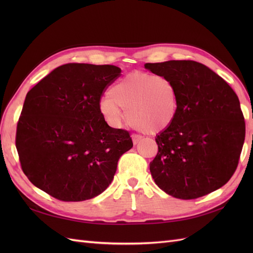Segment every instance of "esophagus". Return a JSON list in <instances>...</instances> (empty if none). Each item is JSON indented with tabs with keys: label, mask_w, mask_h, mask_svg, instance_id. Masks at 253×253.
I'll use <instances>...</instances> for the list:
<instances>
[{
	"label": "esophagus",
	"mask_w": 253,
	"mask_h": 253,
	"mask_svg": "<svg viewBox=\"0 0 253 253\" xmlns=\"http://www.w3.org/2000/svg\"><path fill=\"white\" fill-rule=\"evenodd\" d=\"M132 139H133V143H134V144H137V143H138V142L142 139V137H141L140 135L133 134V135H132Z\"/></svg>",
	"instance_id": "esophagus-1"
}]
</instances>
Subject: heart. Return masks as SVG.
Returning a JSON list of instances; mask_svg holds the SVG:
<instances>
[{
  "label": "heart",
  "instance_id": "obj_1",
  "mask_svg": "<svg viewBox=\"0 0 253 253\" xmlns=\"http://www.w3.org/2000/svg\"><path fill=\"white\" fill-rule=\"evenodd\" d=\"M100 111L113 126H119L128 111L129 120L137 129L163 132L177 115V88L165 76L134 72L110 89V95L100 102Z\"/></svg>",
  "mask_w": 253,
  "mask_h": 253
}]
</instances>
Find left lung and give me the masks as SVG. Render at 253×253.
<instances>
[{"label": "left lung", "instance_id": "obj_1", "mask_svg": "<svg viewBox=\"0 0 253 253\" xmlns=\"http://www.w3.org/2000/svg\"><path fill=\"white\" fill-rule=\"evenodd\" d=\"M144 67L171 79L178 93L175 120L155 138L158 153L150 163L155 183L180 200L223 187L239 165L246 132L234 90L196 61L171 60Z\"/></svg>", "mask_w": 253, "mask_h": 253}]
</instances>
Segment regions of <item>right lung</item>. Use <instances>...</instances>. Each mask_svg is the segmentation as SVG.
<instances>
[{"label":"right lung","mask_w":253,"mask_h":253,"mask_svg":"<svg viewBox=\"0 0 253 253\" xmlns=\"http://www.w3.org/2000/svg\"><path fill=\"white\" fill-rule=\"evenodd\" d=\"M115 65L67 63L30 89L17 126L21 168L33 185L62 202L90 200L110 186L120 156L133 147L126 129L100 111Z\"/></svg>","instance_id":"add662e5"}]
</instances>
